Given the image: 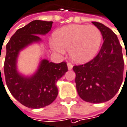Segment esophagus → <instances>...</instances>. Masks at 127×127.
Instances as JSON below:
<instances>
[{
    "instance_id": "obj_1",
    "label": "esophagus",
    "mask_w": 127,
    "mask_h": 127,
    "mask_svg": "<svg viewBox=\"0 0 127 127\" xmlns=\"http://www.w3.org/2000/svg\"><path fill=\"white\" fill-rule=\"evenodd\" d=\"M67 68H68V70H72V69H73V64H72L71 63H68L67 64Z\"/></svg>"
}]
</instances>
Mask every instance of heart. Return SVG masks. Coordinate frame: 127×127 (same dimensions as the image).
I'll return each mask as SVG.
<instances>
[{
    "mask_svg": "<svg viewBox=\"0 0 127 127\" xmlns=\"http://www.w3.org/2000/svg\"><path fill=\"white\" fill-rule=\"evenodd\" d=\"M54 51L63 54L68 49L70 59L82 64L92 60L102 42L100 30L94 25H70L56 30L53 34Z\"/></svg>",
    "mask_w": 127,
    "mask_h": 127,
    "instance_id": "heart-1",
    "label": "heart"
}]
</instances>
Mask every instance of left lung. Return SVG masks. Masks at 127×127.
Segmentation results:
<instances>
[{
  "label": "left lung",
  "instance_id": "8db88e82",
  "mask_svg": "<svg viewBox=\"0 0 127 127\" xmlns=\"http://www.w3.org/2000/svg\"><path fill=\"white\" fill-rule=\"evenodd\" d=\"M92 23L100 30L103 44L93 60L75 65L73 70L79 97L88 102L101 103L112 99L119 90L123 81L124 59L117 35L103 24Z\"/></svg>",
  "mask_w": 127,
  "mask_h": 127
}]
</instances>
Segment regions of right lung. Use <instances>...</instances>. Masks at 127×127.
I'll return each instance as SVG.
<instances>
[{"mask_svg": "<svg viewBox=\"0 0 127 127\" xmlns=\"http://www.w3.org/2000/svg\"><path fill=\"white\" fill-rule=\"evenodd\" d=\"M52 23L34 20L17 30L6 45L4 62L6 85L13 97L30 108H40L52 103L58 95L57 82L67 71L66 63L56 64L45 59L40 61L33 75L25 76L17 70L20 51L34 43L40 42L42 40L38 35L47 34L51 30Z\"/></svg>", "mask_w": 127, "mask_h": 127, "instance_id": "add662e5", "label": "right lung"}]
</instances>
